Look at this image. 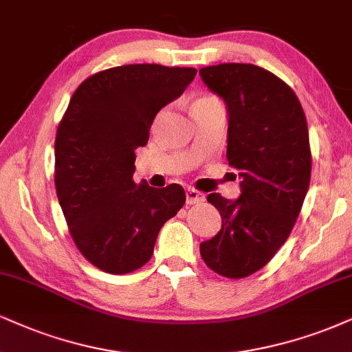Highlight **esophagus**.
I'll use <instances>...</instances> for the list:
<instances>
[{"label":"esophagus","mask_w":352,"mask_h":352,"mask_svg":"<svg viewBox=\"0 0 352 352\" xmlns=\"http://www.w3.org/2000/svg\"><path fill=\"white\" fill-rule=\"evenodd\" d=\"M186 201H188V204L204 202V201H206V194L199 192V190L189 188L188 190H186Z\"/></svg>","instance_id":"esophagus-1"}]
</instances>
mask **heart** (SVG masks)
Instances as JSON below:
<instances>
[{"label":"heart","mask_w":352,"mask_h":352,"mask_svg":"<svg viewBox=\"0 0 352 352\" xmlns=\"http://www.w3.org/2000/svg\"><path fill=\"white\" fill-rule=\"evenodd\" d=\"M207 99H214V98H202V99H199V101H207Z\"/></svg>","instance_id":"heart-1"}]
</instances>
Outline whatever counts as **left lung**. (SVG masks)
<instances>
[{
  "instance_id": "1",
  "label": "left lung",
  "mask_w": 352,
  "mask_h": 352,
  "mask_svg": "<svg viewBox=\"0 0 352 352\" xmlns=\"http://www.w3.org/2000/svg\"><path fill=\"white\" fill-rule=\"evenodd\" d=\"M199 75L227 104V160L241 177L235 201L207 196L222 228L201 256L217 274L241 279L266 266L296 225L310 186L309 127L292 88L261 67L220 63Z\"/></svg>"
}]
</instances>
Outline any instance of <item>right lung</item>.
Segmentation results:
<instances>
[{
	"label": "right lung",
	"mask_w": 352,
	"mask_h": 352,
	"mask_svg": "<svg viewBox=\"0 0 352 352\" xmlns=\"http://www.w3.org/2000/svg\"><path fill=\"white\" fill-rule=\"evenodd\" d=\"M196 68L124 65L86 78L55 138V189L76 248L109 274L150 261L166 220L184 206L179 184H135V150L162 107L179 98Z\"/></svg>",
	"instance_id": "add662e5"
}]
</instances>
